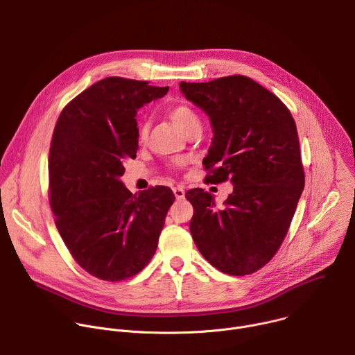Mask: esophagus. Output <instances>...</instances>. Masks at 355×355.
Listing matches in <instances>:
<instances>
[{
  "label": "esophagus",
  "instance_id": "obj_1",
  "mask_svg": "<svg viewBox=\"0 0 355 355\" xmlns=\"http://www.w3.org/2000/svg\"><path fill=\"white\" fill-rule=\"evenodd\" d=\"M173 192H174L177 199H184V196H185V191H184L182 187H174Z\"/></svg>",
  "mask_w": 355,
  "mask_h": 355
}]
</instances>
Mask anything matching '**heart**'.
<instances>
[{
  "label": "heart",
  "instance_id": "heart-1",
  "mask_svg": "<svg viewBox=\"0 0 355 355\" xmlns=\"http://www.w3.org/2000/svg\"><path fill=\"white\" fill-rule=\"evenodd\" d=\"M167 112H168V116L171 118V121L187 136L195 130H200V118L191 107H188L185 104H175V105H170ZM147 130H148L147 122H140L137 126V140L139 141H143L147 137Z\"/></svg>",
  "mask_w": 355,
  "mask_h": 355
}]
</instances>
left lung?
I'll use <instances>...</instances> for the list:
<instances>
[{
	"mask_svg": "<svg viewBox=\"0 0 355 355\" xmlns=\"http://www.w3.org/2000/svg\"><path fill=\"white\" fill-rule=\"evenodd\" d=\"M180 88L214 128L204 159L208 182L233 184L222 208L200 188L185 193L192 239L219 271L256 272L281 247L305 187L295 121L277 95L245 76L182 81Z\"/></svg>",
	"mask_w": 355,
	"mask_h": 355,
	"instance_id": "1",
	"label": "left lung"
}]
</instances>
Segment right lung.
<instances>
[{
  "label": "right lung",
  "instance_id": "add662e5",
  "mask_svg": "<svg viewBox=\"0 0 355 355\" xmlns=\"http://www.w3.org/2000/svg\"><path fill=\"white\" fill-rule=\"evenodd\" d=\"M168 87L108 77L63 108L49 151V202L77 264L110 282L140 272L155 256L175 199L168 187L132 193L121 181L136 157V112Z\"/></svg>",
  "mask_w": 355,
  "mask_h": 355
}]
</instances>
